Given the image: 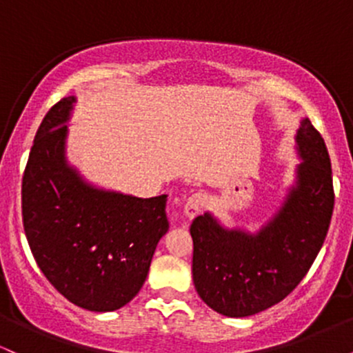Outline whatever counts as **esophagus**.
I'll return each instance as SVG.
<instances>
[{
    "mask_svg": "<svg viewBox=\"0 0 353 353\" xmlns=\"http://www.w3.org/2000/svg\"><path fill=\"white\" fill-rule=\"evenodd\" d=\"M204 202L205 201L202 194H192L184 204V216L188 217L189 221H192V219L196 217L202 209H204Z\"/></svg>",
    "mask_w": 353,
    "mask_h": 353,
    "instance_id": "obj_1",
    "label": "esophagus"
}]
</instances>
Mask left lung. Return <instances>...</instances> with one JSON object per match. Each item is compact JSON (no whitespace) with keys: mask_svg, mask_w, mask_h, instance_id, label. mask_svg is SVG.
Segmentation results:
<instances>
[{"mask_svg":"<svg viewBox=\"0 0 353 353\" xmlns=\"http://www.w3.org/2000/svg\"><path fill=\"white\" fill-rule=\"evenodd\" d=\"M302 161L281 209L257 232L224 228L210 212L190 224L197 294L225 317H249L287 297L322 249L334 210L330 157L309 117L295 134Z\"/></svg>","mask_w":353,"mask_h":353,"instance_id":"obj_1","label":"left lung"}]
</instances>
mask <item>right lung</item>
Instances as JSON below:
<instances>
[{
	"label": "right lung",
	"instance_id": "1",
	"mask_svg": "<svg viewBox=\"0 0 353 353\" xmlns=\"http://www.w3.org/2000/svg\"><path fill=\"white\" fill-rule=\"evenodd\" d=\"M74 96L44 116L23 176L28 244L51 285L74 305L112 312L131 302L168 232V196H129L96 188L66 159Z\"/></svg>",
	"mask_w": 353,
	"mask_h": 353
}]
</instances>
